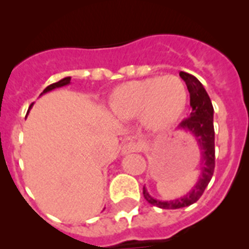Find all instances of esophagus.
<instances>
[{
	"instance_id": "34e87169",
	"label": "esophagus",
	"mask_w": 249,
	"mask_h": 249,
	"mask_svg": "<svg viewBox=\"0 0 249 249\" xmlns=\"http://www.w3.org/2000/svg\"><path fill=\"white\" fill-rule=\"evenodd\" d=\"M138 151V146L133 142H127L122 146V155H129V153H133V152Z\"/></svg>"
}]
</instances>
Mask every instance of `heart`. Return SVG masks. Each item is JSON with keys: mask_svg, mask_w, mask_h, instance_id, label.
Instances as JSON below:
<instances>
[{"mask_svg": "<svg viewBox=\"0 0 249 249\" xmlns=\"http://www.w3.org/2000/svg\"><path fill=\"white\" fill-rule=\"evenodd\" d=\"M188 93L178 77H148L114 89L109 97L111 113L118 120L140 117L146 128L164 131L182 117Z\"/></svg>", "mask_w": 249, "mask_h": 249, "instance_id": "b5f03b06", "label": "heart"}]
</instances>
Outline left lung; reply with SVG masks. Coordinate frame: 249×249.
<instances>
[{
    "mask_svg": "<svg viewBox=\"0 0 249 249\" xmlns=\"http://www.w3.org/2000/svg\"><path fill=\"white\" fill-rule=\"evenodd\" d=\"M182 80L186 82L191 98V116L182 121L178 129L188 132L195 138L198 148L201 149V169L198 179L193 184L190 192L182 197L169 201H162L152 197L143 186V196L146 201L152 206L164 210H177L188 207L197 202L203 195L206 187L210 183L214 172V127H213V106L211 98L204 89L203 85L195 76L186 72H179Z\"/></svg>",
    "mask_w": 249,
    "mask_h": 249,
    "instance_id": "left-lung-1",
    "label": "left lung"
}]
</instances>
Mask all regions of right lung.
Instances as JSON below:
<instances>
[{"label":"right lung","mask_w":249,"mask_h":249,"mask_svg":"<svg viewBox=\"0 0 249 249\" xmlns=\"http://www.w3.org/2000/svg\"><path fill=\"white\" fill-rule=\"evenodd\" d=\"M70 83H71V77H65V78H62V80H59L58 82L52 83V85H50V86H48V87H46V89H43V92H42V93H41V94L47 93V92L52 91V89H59V87H63V86H67V85H70ZM32 106H34V103H32V105L30 106V109H31V107H32Z\"/></svg>","instance_id":"add662e5"}]
</instances>
